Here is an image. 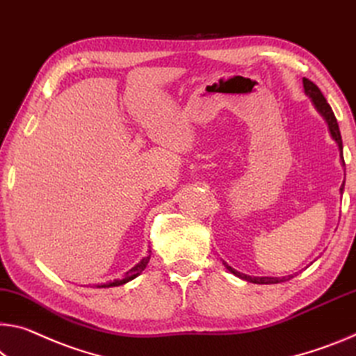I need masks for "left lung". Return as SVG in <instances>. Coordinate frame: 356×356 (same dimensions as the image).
<instances>
[{"mask_svg": "<svg viewBox=\"0 0 356 356\" xmlns=\"http://www.w3.org/2000/svg\"><path fill=\"white\" fill-rule=\"evenodd\" d=\"M302 86H304V92H306L307 97L312 99L314 106L317 107V111L320 112L321 115H323V118L326 120V123H328V128H330V133L332 139L336 140L337 145H339V150H341V155H342V138H341V131H339V125H337V120L334 114H332V109L331 106L328 104V101H326V98L323 97V93L320 92V88L315 86V83L312 81H309V79L304 77L302 79ZM342 165L346 166V163H343V158H342ZM343 191V184L341 187V193ZM225 266H227V269L229 270V273H233L234 275H238L239 279H244L247 282H252V284H280V282H285L291 279L293 275H289V277H252V275H247V274H242V273H238V270L233 269L231 266H228L227 263L223 261Z\"/></svg>", "mask_w": 356, "mask_h": 356, "instance_id": "obj_1", "label": "left lung"}]
</instances>
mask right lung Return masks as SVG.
I'll list each match as a JSON object with an SVG mask.
<instances>
[{
  "instance_id": "1",
  "label": "right lung",
  "mask_w": 356,
  "mask_h": 356,
  "mask_svg": "<svg viewBox=\"0 0 356 356\" xmlns=\"http://www.w3.org/2000/svg\"><path fill=\"white\" fill-rule=\"evenodd\" d=\"M149 259H150V255L144 257V258L140 259V261L136 264V266H133L131 269L127 270L125 275H123V279H117V280H114V282H107V284H103V285H97V289H109V286H118V285L127 284V282H129V280L136 279L138 275L145 269V266H147Z\"/></svg>"
}]
</instances>
